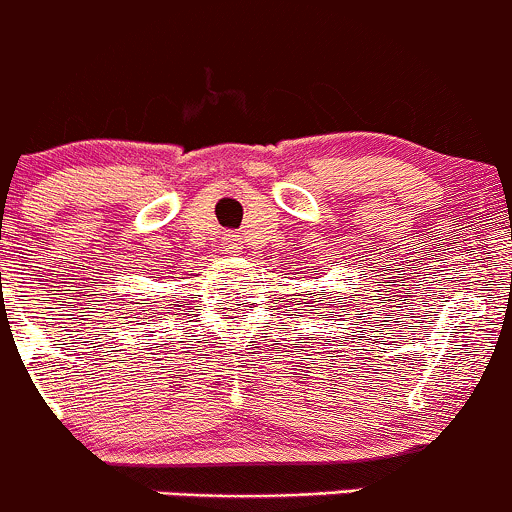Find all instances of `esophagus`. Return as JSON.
<instances>
[{"label": "esophagus", "instance_id": "1", "mask_svg": "<svg viewBox=\"0 0 512 512\" xmlns=\"http://www.w3.org/2000/svg\"><path fill=\"white\" fill-rule=\"evenodd\" d=\"M222 249L227 251V254H236V251L241 249V241L236 239V234H227V236H222Z\"/></svg>", "mask_w": 512, "mask_h": 512}]
</instances>
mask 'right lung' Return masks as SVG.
<instances>
[{
  "mask_svg": "<svg viewBox=\"0 0 512 512\" xmlns=\"http://www.w3.org/2000/svg\"><path fill=\"white\" fill-rule=\"evenodd\" d=\"M131 305H139V307H136V310H141V307H144L146 302H131ZM129 312H131V315H134V307H129ZM141 312H146V310H141ZM136 315H139V312H136Z\"/></svg>",
  "mask_w": 512,
  "mask_h": 512,
  "instance_id": "add662e5",
  "label": "right lung"
}]
</instances>
